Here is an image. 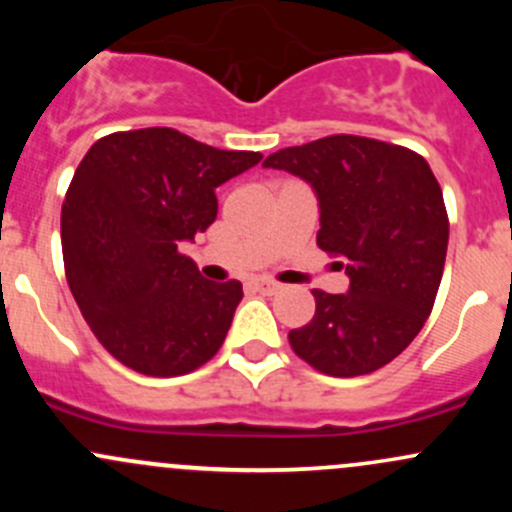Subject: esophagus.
Instances as JSON below:
<instances>
[{"instance_id":"34e87169","label":"esophagus","mask_w":512,"mask_h":512,"mask_svg":"<svg viewBox=\"0 0 512 512\" xmlns=\"http://www.w3.org/2000/svg\"><path fill=\"white\" fill-rule=\"evenodd\" d=\"M250 287L255 289V292H262V294H275V292H280L282 285L275 280H252Z\"/></svg>"}]
</instances>
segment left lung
<instances>
[{
	"mask_svg": "<svg viewBox=\"0 0 512 512\" xmlns=\"http://www.w3.org/2000/svg\"><path fill=\"white\" fill-rule=\"evenodd\" d=\"M265 168L299 175L319 198L317 245L342 257L349 292L312 289V322L292 352L327 376L371 374L396 359L431 314L446 265L448 213L426 158L366 136L282 148Z\"/></svg>",
	"mask_w": 512,
	"mask_h": 512,
	"instance_id": "1",
	"label": "left lung"
}]
</instances>
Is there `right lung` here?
Listing matches in <instances>:
<instances>
[{
	"instance_id": "right-lung-1",
	"label": "right lung",
	"mask_w": 512,
	"mask_h": 512,
	"mask_svg": "<svg viewBox=\"0 0 512 512\" xmlns=\"http://www.w3.org/2000/svg\"><path fill=\"white\" fill-rule=\"evenodd\" d=\"M260 160L175 128L118 131L89 148L61 208V250L71 294L113 359L168 379L218 354L242 285L208 282L178 247L215 223V188Z\"/></svg>"
}]
</instances>
